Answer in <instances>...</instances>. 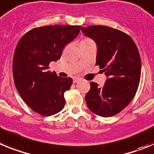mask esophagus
<instances>
[{
  "label": "esophagus",
  "instance_id": "esophagus-1",
  "mask_svg": "<svg viewBox=\"0 0 154 154\" xmlns=\"http://www.w3.org/2000/svg\"><path fill=\"white\" fill-rule=\"evenodd\" d=\"M81 81V78H79V77H75V78L73 79V83H77Z\"/></svg>",
  "mask_w": 154,
  "mask_h": 154
}]
</instances>
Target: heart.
I'll return each instance as SVG.
<instances>
[{"label": "heart", "mask_w": 154, "mask_h": 154, "mask_svg": "<svg viewBox=\"0 0 154 154\" xmlns=\"http://www.w3.org/2000/svg\"><path fill=\"white\" fill-rule=\"evenodd\" d=\"M81 42H83V43H88V42H93V41H92L91 39H90V38H84V39L81 41Z\"/></svg>", "instance_id": "obj_1"}]
</instances>
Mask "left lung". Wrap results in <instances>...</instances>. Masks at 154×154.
I'll return each instance as SVG.
<instances>
[{
	"instance_id": "left-lung-1",
	"label": "left lung",
	"mask_w": 154,
	"mask_h": 154,
	"mask_svg": "<svg viewBox=\"0 0 154 154\" xmlns=\"http://www.w3.org/2000/svg\"><path fill=\"white\" fill-rule=\"evenodd\" d=\"M82 32L97 45L96 64L107 77L105 85L91 82L85 95L87 105L101 117L118 114L129 105L138 89L141 76V59L134 41L118 29L91 25Z\"/></svg>"
}]
</instances>
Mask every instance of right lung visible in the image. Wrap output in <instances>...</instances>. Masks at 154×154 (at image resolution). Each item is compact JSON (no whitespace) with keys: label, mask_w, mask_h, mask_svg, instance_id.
<instances>
[{"label":"right lung","mask_w":154,"mask_h":154,"mask_svg":"<svg viewBox=\"0 0 154 154\" xmlns=\"http://www.w3.org/2000/svg\"><path fill=\"white\" fill-rule=\"evenodd\" d=\"M81 28H35L25 33L16 46L13 58L14 85L25 102L38 114L50 116L63 109L64 92L70 88L73 80L50 72L49 64L60 59L64 46L78 35Z\"/></svg>","instance_id":"obj_1"}]
</instances>
